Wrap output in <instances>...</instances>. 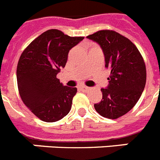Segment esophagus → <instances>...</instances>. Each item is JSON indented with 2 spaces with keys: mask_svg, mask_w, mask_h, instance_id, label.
Here are the masks:
<instances>
[{
  "mask_svg": "<svg viewBox=\"0 0 160 160\" xmlns=\"http://www.w3.org/2000/svg\"><path fill=\"white\" fill-rule=\"evenodd\" d=\"M79 89L82 91H87L89 90V87H86V86H82V87H79Z\"/></svg>",
  "mask_w": 160,
  "mask_h": 160,
  "instance_id": "34e87169",
  "label": "esophagus"
}]
</instances>
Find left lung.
<instances>
[{
    "instance_id": "8db88e82",
    "label": "left lung",
    "mask_w": 160,
    "mask_h": 160,
    "mask_svg": "<svg viewBox=\"0 0 160 160\" xmlns=\"http://www.w3.org/2000/svg\"><path fill=\"white\" fill-rule=\"evenodd\" d=\"M100 46L105 67L111 70L108 85L102 88V100L95 103L102 117L117 119L133 108L141 97L147 71L138 49L129 39L114 31L103 30L87 36Z\"/></svg>"
}]
</instances>
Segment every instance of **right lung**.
<instances>
[{
    "mask_svg": "<svg viewBox=\"0 0 160 160\" xmlns=\"http://www.w3.org/2000/svg\"><path fill=\"white\" fill-rule=\"evenodd\" d=\"M83 39L70 37L59 30H48L22 53L17 66L19 94L41 121L55 122L70 111L77 88L64 86L57 74L65 66L69 50Z\"/></svg>",
    "mask_w": 160,
    "mask_h": 160,
    "instance_id": "1",
    "label": "right lung"
}]
</instances>
